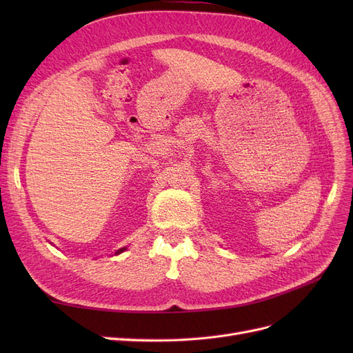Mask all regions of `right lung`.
Segmentation results:
<instances>
[{"label": "right lung", "instance_id": "obj_1", "mask_svg": "<svg viewBox=\"0 0 353 353\" xmlns=\"http://www.w3.org/2000/svg\"><path fill=\"white\" fill-rule=\"evenodd\" d=\"M125 250H128V245H123V248H121V249H117V250L114 252V254H121V253H123Z\"/></svg>", "mask_w": 353, "mask_h": 353}]
</instances>
